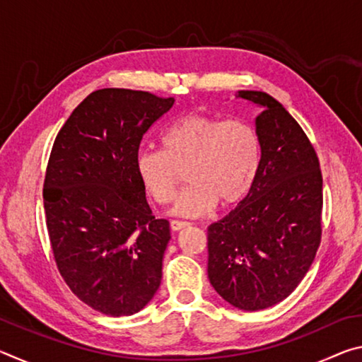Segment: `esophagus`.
Returning <instances> with one entry per match:
<instances>
[{"label":"esophagus","instance_id":"1","mask_svg":"<svg viewBox=\"0 0 362 362\" xmlns=\"http://www.w3.org/2000/svg\"><path fill=\"white\" fill-rule=\"evenodd\" d=\"M187 226H188V223L180 222V220H173V222H170V230L173 231H180L183 228H187Z\"/></svg>","mask_w":362,"mask_h":362}]
</instances>
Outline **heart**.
Masks as SVG:
<instances>
[{
  "label": "heart",
  "instance_id": "heart-1",
  "mask_svg": "<svg viewBox=\"0 0 362 362\" xmlns=\"http://www.w3.org/2000/svg\"><path fill=\"white\" fill-rule=\"evenodd\" d=\"M161 142L163 150H139L136 174L156 203L168 204L175 198L182 173L187 170L189 187L173 207L175 216H206L218 203L236 206L252 189L262 146L247 122L185 115L164 131Z\"/></svg>",
  "mask_w": 362,
  "mask_h": 362
}]
</instances>
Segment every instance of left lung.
<instances>
[{
  "label": "left lung",
  "instance_id": "left-lung-1",
  "mask_svg": "<svg viewBox=\"0 0 362 362\" xmlns=\"http://www.w3.org/2000/svg\"><path fill=\"white\" fill-rule=\"evenodd\" d=\"M260 107L262 158L254 187L207 228V276L225 302L259 311L289 297L321 243L322 175L316 151L291 113L262 90H238Z\"/></svg>",
  "mask_w": 362,
  "mask_h": 362
}]
</instances>
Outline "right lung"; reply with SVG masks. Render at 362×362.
<instances>
[{"instance_id":"add662e5","label":"right lung","mask_w":362,"mask_h":362,"mask_svg":"<svg viewBox=\"0 0 362 362\" xmlns=\"http://www.w3.org/2000/svg\"><path fill=\"white\" fill-rule=\"evenodd\" d=\"M173 105V97L99 89L52 146L42 198L54 259L71 292L103 315L137 313L161 284L169 222L151 214L136 156Z\"/></svg>"}]
</instances>
